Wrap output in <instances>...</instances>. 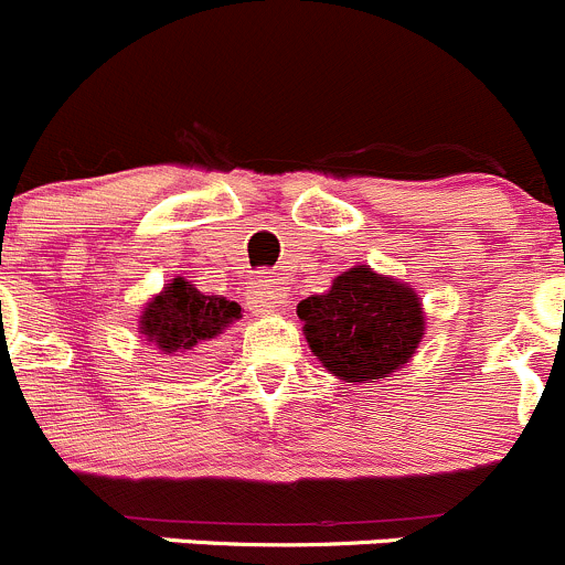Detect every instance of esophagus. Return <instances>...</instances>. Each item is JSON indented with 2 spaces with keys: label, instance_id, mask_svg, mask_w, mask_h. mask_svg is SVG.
<instances>
[{
  "label": "esophagus",
  "instance_id": "1",
  "mask_svg": "<svg viewBox=\"0 0 565 565\" xmlns=\"http://www.w3.org/2000/svg\"><path fill=\"white\" fill-rule=\"evenodd\" d=\"M285 301H288V290L282 288L280 280H271V277H260V280L255 282L253 307L258 312L282 310Z\"/></svg>",
  "mask_w": 565,
  "mask_h": 565
}]
</instances>
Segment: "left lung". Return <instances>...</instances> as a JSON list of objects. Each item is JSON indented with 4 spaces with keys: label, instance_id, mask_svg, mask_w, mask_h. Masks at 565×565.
Segmentation results:
<instances>
[{
    "label": "left lung",
    "instance_id": "1",
    "mask_svg": "<svg viewBox=\"0 0 565 565\" xmlns=\"http://www.w3.org/2000/svg\"><path fill=\"white\" fill-rule=\"evenodd\" d=\"M305 338L327 371L349 382L384 379L415 354L426 318L415 290L365 266L334 277L327 294L299 301Z\"/></svg>",
    "mask_w": 565,
    "mask_h": 565
}]
</instances>
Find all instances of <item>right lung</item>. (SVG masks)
I'll return each mask as SVG.
<instances>
[{
    "label": "right lung",
    "mask_w": 565,
    "mask_h": 565,
    "mask_svg": "<svg viewBox=\"0 0 565 565\" xmlns=\"http://www.w3.org/2000/svg\"><path fill=\"white\" fill-rule=\"evenodd\" d=\"M236 318H242V307L236 301L205 296L183 277H175L153 301H148L139 329L164 354H172L192 349L200 340L216 338Z\"/></svg>",
    "instance_id": "right-lung-1"
}]
</instances>
